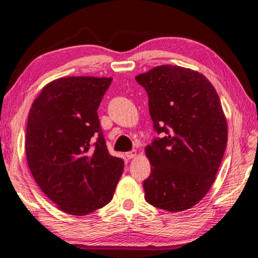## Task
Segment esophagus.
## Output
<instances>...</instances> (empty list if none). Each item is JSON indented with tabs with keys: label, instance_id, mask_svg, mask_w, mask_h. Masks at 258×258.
Instances as JSON below:
<instances>
[{
	"label": "esophagus",
	"instance_id": "1",
	"mask_svg": "<svg viewBox=\"0 0 258 258\" xmlns=\"http://www.w3.org/2000/svg\"><path fill=\"white\" fill-rule=\"evenodd\" d=\"M125 156H126V158H127V159H132V158H134L135 156H137V150H131L128 152H126Z\"/></svg>",
	"mask_w": 258,
	"mask_h": 258
}]
</instances>
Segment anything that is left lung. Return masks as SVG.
Wrapping results in <instances>:
<instances>
[{"instance_id":"1","label":"left lung","mask_w":258,"mask_h":258,"mask_svg":"<svg viewBox=\"0 0 258 258\" xmlns=\"http://www.w3.org/2000/svg\"><path fill=\"white\" fill-rule=\"evenodd\" d=\"M149 98L154 131L147 146L151 173L143 181L154 207L182 212L202 200L215 181L228 126L215 89L203 74L163 64L135 77Z\"/></svg>"}]
</instances>
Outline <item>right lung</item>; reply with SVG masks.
Masks as SVG:
<instances>
[{
	"label": "right lung",
	"instance_id": "1",
	"mask_svg": "<svg viewBox=\"0 0 258 258\" xmlns=\"http://www.w3.org/2000/svg\"><path fill=\"white\" fill-rule=\"evenodd\" d=\"M109 77H63L42 90L30 108L26 156L30 173L58 208L83 216L106 206L124 160L107 149L98 108Z\"/></svg>",
	"mask_w": 258,
	"mask_h": 258
}]
</instances>
